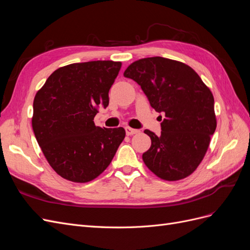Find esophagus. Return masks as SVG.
<instances>
[{"label": "esophagus", "instance_id": "1", "mask_svg": "<svg viewBox=\"0 0 250 250\" xmlns=\"http://www.w3.org/2000/svg\"><path fill=\"white\" fill-rule=\"evenodd\" d=\"M125 131H126L127 135H132V134H135V133L139 132L138 129H133V128H130V127H126Z\"/></svg>", "mask_w": 250, "mask_h": 250}]
</instances>
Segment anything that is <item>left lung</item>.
Listing matches in <instances>:
<instances>
[{
  "label": "left lung",
  "mask_w": 250,
  "mask_h": 250,
  "mask_svg": "<svg viewBox=\"0 0 250 250\" xmlns=\"http://www.w3.org/2000/svg\"><path fill=\"white\" fill-rule=\"evenodd\" d=\"M124 76L141 85L151 107L165 115L160 135L144 131L151 139L144 163L165 180L191 175L206 155L217 127L209 88L191 66L160 56L132 62Z\"/></svg>",
  "instance_id": "8db88e82"
}]
</instances>
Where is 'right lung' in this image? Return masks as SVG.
Wrapping results in <instances>:
<instances>
[{
  "instance_id": "add662e5",
  "label": "right lung",
  "mask_w": 250,
  "mask_h": 250,
  "mask_svg": "<svg viewBox=\"0 0 250 250\" xmlns=\"http://www.w3.org/2000/svg\"><path fill=\"white\" fill-rule=\"evenodd\" d=\"M120 62L72 63L53 72L33 101L32 128L44 157L58 175L88 183L106 169L125 129L96 126L94 118L109 103Z\"/></svg>"
}]
</instances>
